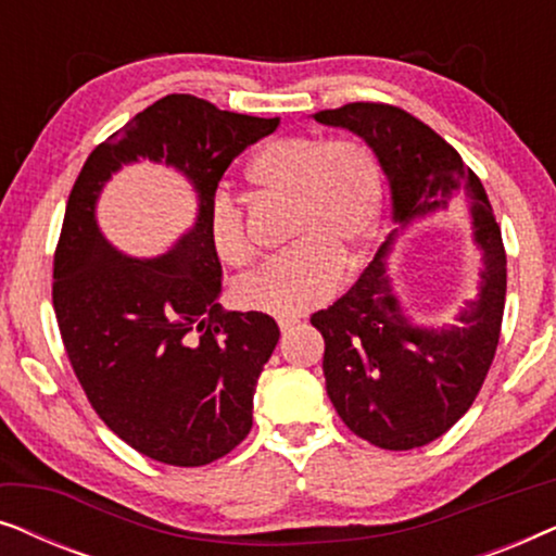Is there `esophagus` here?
Here are the masks:
<instances>
[{
    "instance_id": "obj_1",
    "label": "esophagus",
    "mask_w": 556,
    "mask_h": 556,
    "mask_svg": "<svg viewBox=\"0 0 556 556\" xmlns=\"http://www.w3.org/2000/svg\"><path fill=\"white\" fill-rule=\"evenodd\" d=\"M278 326H280V331H291L293 329V326H295V321H291V318H280V321H278Z\"/></svg>"
}]
</instances>
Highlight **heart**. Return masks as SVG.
I'll use <instances>...</instances> for the list:
<instances>
[{"mask_svg":"<svg viewBox=\"0 0 556 556\" xmlns=\"http://www.w3.org/2000/svg\"><path fill=\"white\" fill-rule=\"evenodd\" d=\"M248 177L265 194L291 200L295 245L242 280L238 301L250 311L293 318L333 295L344 261L354 263L382 215V169L367 143L352 136H278L257 149ZM210 245L232 268L253 263L245 215L232 197L210 204Z\"/></svg>","mask_w":556,"mask_h":556,"instance_id":"b5f03b06","label":"heart"}]
</instances>
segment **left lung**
<instances>
[{"label": "left lung", "instance_id": "8db88e82", "mask_svg": "<svg viewBox=\"0 0 556 556\" xmlns=\"http://www.w3.org/2000/svg\"><path fill=\"white\" fill-rule=\"evenodd\" d=\"M324 126L367 141L382 166L397 227L359 280L311 324L324 337L326 394L354 435L384 451H413L468 413L498 346L506 301V250L489 194L458 151L420 118L387 103L318 111ZM460 203L475 219L484 268L476 300L451 327L415 325L393 295L386 255L415 218Z\"/></svg>", "mask_w": 556, "mask_h": 556}]
</instances>
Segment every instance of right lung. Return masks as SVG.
<instances>
[{
	"label": "right lung",
	"mask_w": 556,
	"mask_h": 556,
	"mask_svg": "<svg viewBox=\"0 0 556 556\" xmlns=\"http://www.w3.org/2000/svg\"><path fill=\"white\" fill-rule=\"evenodd\" d=\"M278 124L166 96L93 149L67 197L52 268L67 359L98 417L166 466H207L253 428L255 384L280 331L261 311L217 303L223 265L207 217L232 159ZM139 157L185 173L198 194L195 225L159 258L124 256L94 219L104 181Z\"/></svg>",
	"instance_id": "obj_1"
}]
</instances>
